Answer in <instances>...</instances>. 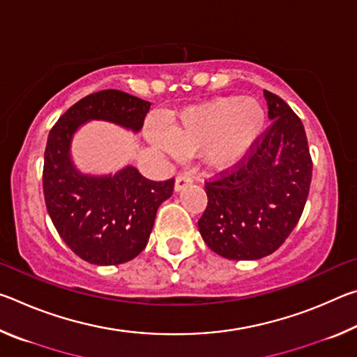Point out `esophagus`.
<instances>
[{"instance_id": "obj_1", "label": "esophagus", "mask_w": 357, "mask_h": 357, "mask_svg": "<svg viewBox=\"0 0 357 357\" xmlns=\"http://www.w3.org/2000/svg\"><path fill=\"white\" fill-rule=\"evenodd\" d=\"M192 176L189 173H181L179 176L176 178V181H174V190L176 192H181L184 189L185 185H189V184H192Z\"/></svg>"}]
</instances>
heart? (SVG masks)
<instances>
[{
    "label": "heart",
    "mask_w": 357,
    "mask_h": 357,
    "mask_svg": "<svg viewBox=\"0 0 357 357\" xmlns=\"http://www.w3.org/2000/svg\"><path fill=\"white\" fill-rule=\"evenodd\" d=\"M266 124L268 114L258 99L225 96L181 110L170 119V130L151 124L148 138L173 157L203 151L209 167L227 170L255 149Z\"/></svg>",
    "instance_id": "b5f03b06"
}]
</instances>
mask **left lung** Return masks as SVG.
Segmentation results:
<instances>
[{
  "instance_id": "8db88e82",
  "label": "left lung",
  "mask_w": 357,
  "mask_h": 357,
  "mask_svg": "<svg viewBox=\"0 0 357 357\" xmlns=\"http://www.w3.org/2000/svg\"><path fill=\"white\" fill-rule=\"evenodd\" d=\"M273 121L238 170L206 183L208 206L198 229L217 255L259 259L275 252L298 225L312 181L304 126L279 96L264 91Z\"/></svg>"
}]
</instances>
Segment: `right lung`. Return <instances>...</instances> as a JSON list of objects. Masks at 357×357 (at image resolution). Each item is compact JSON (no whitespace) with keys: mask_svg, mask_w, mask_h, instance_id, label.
Masks as SVG:
<instances>
[{"mask_svg":"<svg viewBox=\"0 0 357 357\" xmlns=\"http://www.w3.org/2000/svg\"><path fill=\"white\" fill-rule=\"evenodd\" d=\"M149 108L148 100L104 89L72 105L48 134L42 179L48 215L69 249L91 264L130 261L146 247L174 179L149 181L132 165L108 174L83 173L72 157V140L89 121L138 134Z\"/></svg>","mask_w":357,"mask_h":357,"instance_id":"1","label":"right lung"}]
</instances>
